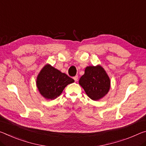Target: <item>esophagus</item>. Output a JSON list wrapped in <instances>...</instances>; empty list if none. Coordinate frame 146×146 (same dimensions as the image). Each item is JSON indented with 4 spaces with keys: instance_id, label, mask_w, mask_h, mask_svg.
<instances>
[{
    "instance_id": "1",
    "label": "esophagus",
    "mask_w": 146,
    "mask_h": 146,
    "mask_svg": "<svg viewBox=\"0 0 146 146\" xmlns=\"http://www.w3.org/2000/svg\"><path fill=\"white\" fill-rule=\"evenodd\" d=\"M78 76H77V75H76V76H75V77H73V79L75 80V82H77V80H78Z\"/></svg>"
}]
</instances>
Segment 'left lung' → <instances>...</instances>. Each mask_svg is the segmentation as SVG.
Segmentation results:
<instances>
[{
  "mask_svg": "<svg viewBox=\"0 0 146 146\" xmlns=\"http://www.w3.org/2000/svg\"><path fill=\"white\" fill-rule=\"evenodd\" d=\"M79 84L90 99L97 101L107 94L110 80L105 69L98 65L86 68L84 74L79 79Z\"/></svg>",
  "mask_w": 146,
  "mask_h": 146,
  "instance_id": "1",
  "label": "left lung"
}]
</instances>
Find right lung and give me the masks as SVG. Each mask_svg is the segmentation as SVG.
<instances>
[{
    "label": "right lung",
    "mask_w": 146,
    "mask_h": 146,
    "mask_svg": "<svg viewBox=\"0 0 146 146\" xmlns=\"http://www.w3.org/2000/svg\"><path fill=\"white\" fill-rule=\"evenodd\" d=\"M74 81L73 78L68 77L66 74L47 64L38 74L36 85L43 98L52 100L62 94L67 85Z\"/></svg>",
    "instance_id": "right-lung-1"
}]
</instances>
